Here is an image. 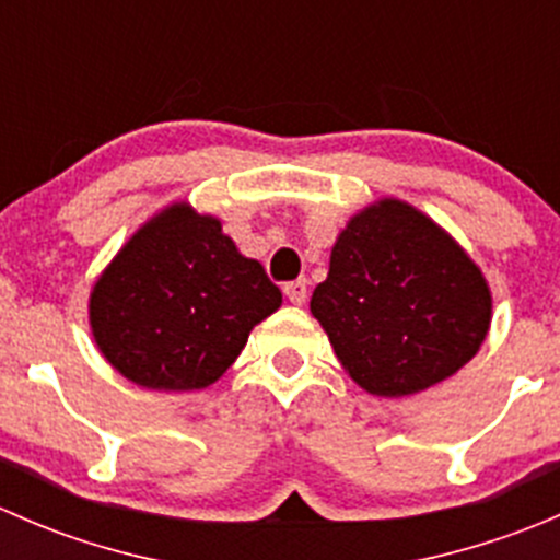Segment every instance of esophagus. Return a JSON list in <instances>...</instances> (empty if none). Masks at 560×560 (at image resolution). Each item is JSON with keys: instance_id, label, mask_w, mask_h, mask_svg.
Segmentation results:
<instances>
[{"instance_id": "esophagus-1", "label": "esophagus", "mask_w": 560, "mask_h": 560, "mask_svg": "<svg viewBox=\"0 0 560 560\" xmlns=\"http://www.w3.org/2000/svg\"><path fill=\"white\" fill-rule=\"evenodd\" d=\"M284 295L290 298V303H295V306H303L308 298V281L306 279L290 281V284H284Z\"/></svg>"}]
</instances>
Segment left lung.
<instances>
[{
  "mask_svg": "<svg viewBox=\"0 0 560 560\" xmlns=\"http://www.w3.org/2000/svg\"><path fill=\"white\" fill-rule=\"evenodd\" d=\"M312 314L354 385L404 398L450 380L479 352L493 295L442 224L380 197L338 233Z\"/></svg>",
  "mask_w": 560,
  "mask_h": 560,
  "instance_id": "left-lung-1",
  "label": "left lung"
}]
</instances>
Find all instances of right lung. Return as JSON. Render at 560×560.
<instances>
[{
    "label": "right lung",
    "instance_id": "right-lung-1",
    "mask_svg": "<svg viewBox=\"0 0 560 560\" xmlns=\"http://www.w3.org/2000/svg\"><path fill=\"white\" fill-rule=\"evenodd\" d=\"M281 306L257 259L222 222L178 200L145 219L89 295L100 354L132 385L165 393L211 387L254 325Z\"/></svg>",
    "mask_w": 560,
    "mask_h": 560
}]
</instances>
